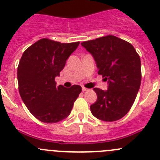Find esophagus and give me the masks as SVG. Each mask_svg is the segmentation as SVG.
Segmentation results:
<instances>
[{
    "label": "esophagus",
    "instance_id": "obj_1",
    "mask_svg": "<svg viewBox=\"0 0 160 160\" xmlns=\"http://www.w3.org/2000/svg\"><path fill=\"white\" fill-rule=\"evenodd\" d=\"M89 90V89H88V88H84V87H83V88H82V90H83V92H85V91H88V90Z\"/></svg>",
    "mask_w": 160,
    "mask_h": 160
}]
</instances>
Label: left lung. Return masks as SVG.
Returning a JSON list of instances; mask_svg holds the SVG:
<instances>
[{"label": "left lung", "instance_id": "obj_1", "mask_svg": "<svg viewBox=\"0 0 160 160\" xmlns=\"http://www.w3.org/2000/svg\"><path fill=\"white\" fill-rule=\"evenodd\" d=\"M93 56L98 74L108 83L107 90L94 88L98 99L90 105L92 114L104 122H114L129 111L142 80L141 61L132 44L114 35L83 42Z\"/></svg>", "mask_w": 160, "mask_h": 160}]
</instances>
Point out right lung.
Listing matches in <instances>:
<instances>
[{
  "label": "right lung",
  "instance_id": "add662e5",
  "mask_svg": "<svg viewBox=\"0 0 160 160\" xmlns=\"http://www.w3.org/2000/svg\"><path fill=\"white\" fill-rule=\"evenodd\" d=\"M80 42L61 43L42 38L22 54L18 67V90L29 111L39 121L56 123L70 115L82 88L56 87L55 78Z\"/></svg>",
  "mask_w": 160,
  "mask_h": 160
}]
</instances>
